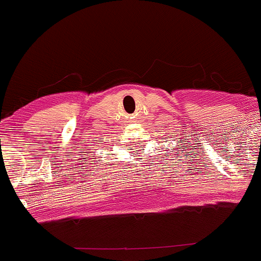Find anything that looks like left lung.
Returning <instances> with one entry per match:
<instances>
[{
    "label": "left lung",
    "mask_w": 261,
    "mask_h": 261,
    "mask_svg": "<svg viewBox=\"0 0 261 261\" xmlns=\"http://www.w3.org/2000/svg\"><path fill=\"white\" fill-rule=\"evenodd\" d=\"M181 143H182V142H181ZM172 149H174V148H172ZM190 153H192V152H190ZM180 157H181V156H180Z\"/></svg>",
    "instance_id": "1"
}]
</instances>
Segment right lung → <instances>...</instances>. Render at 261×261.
<instances>
[{"label": "right lung", "instance_id": "add662e5", "mask_svg": "<svg viewBox=\"0 0 261 261\" xmlns=\"http://www.w3.org/2000/svg\"><path fill=\"white\" fill-rule=\"evenodd\" d=\"M100 161H101V160H100ZM95 164H96V162H95Z\"/></svg>", "mask_w": 261, "mask_h": 261}]
</instances>
